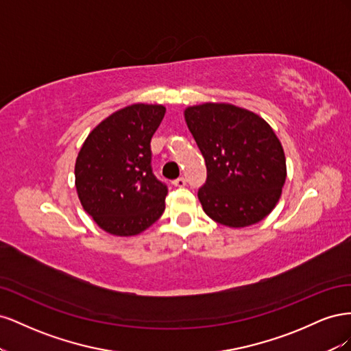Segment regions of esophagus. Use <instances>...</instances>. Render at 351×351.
<instances>
[{"label": "esophagus", "mask_w": 351, "mask_h": 351, "mask_svg": "<svg viewBox=\"0 0 351 351\" xmlns=\"http://www.w3.org/2000/svg\"><path fill=\"white\" fill-rule=\"evenodd\" d=\"M173 186H176V187H184L186 186V178H183V177L176 178L174 182H173Z\"/></svg>", "instance_id": "esophagus-1"}]
</instances>
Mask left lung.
<instances>
[{
	"label": "left lung",
	"instance_id": "obj_1",
	"mask_svg": "<svg viewBox=\"0 0 351 351\" xmlns=\"http://www.w3.org/2000/svg\"><path fill=\"white\" fill-rule=\"evenodd\" d=\"M205 158L206 183L197 197L218 224H256L278 204L287 177L285 155L262 117L231 104L206 102L184 110Z\"/></svg>",
	"mask_w": 351,
	"mask_h": 351
}]
</instances>
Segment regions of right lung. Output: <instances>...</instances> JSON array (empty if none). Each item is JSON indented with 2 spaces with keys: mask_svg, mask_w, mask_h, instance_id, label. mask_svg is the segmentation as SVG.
I'll use <instances>...</instances> for the list:
<instances>
[{
  "mask_svg": "<svg viewBox=\"0 0 351 351\" xmlns=\"http://www.w3.org/2000/svg\"><path fill=\"white\" fill-rule=\"evenodd\" d=\"M162 105L133 104L89 133L74 165L83 209L114 236L141 234L162 215L167 186L152 173L151 139Z\"/></svg>",
  "mask_w": 351,
  "mask_h": 351,
  "instance_id": "add662e5",
  "label": "right lung"
}]
</instances>
